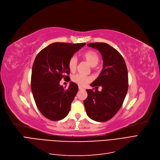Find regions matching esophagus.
<instances>
[{
	"mask_svg": "<svg viewBox=\"0 0 160 160\" xmlns=\"http://www.w3.org/2000/svg\"><path fill=\"white\" fill-rule=\"evenodd\" d=\"M78 88H79V90H84V88H82V87H81V86H79V87H78Z\"/></svg>",
	"mask_w": 160,
	"mask_h": 160,
	"instance_id": "obj_1",
	"label": "esophagus"
}]
</instances>
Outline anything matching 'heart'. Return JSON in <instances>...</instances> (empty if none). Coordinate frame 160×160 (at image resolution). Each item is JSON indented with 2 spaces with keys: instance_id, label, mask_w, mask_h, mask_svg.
Listing matches in <instances>:
<instances>
[{
  "instance_id": "heart-1",
  "label": "heart",
  "mask_w": 160,
  "mask_h": 160,
  "mask_svg": "<svg viewBox=\"0 0 160 160\" xmlns=\"http://www.w3.org/2000/svg\"><path fill=\"white\" fill-rule=\"evenodd\" d=\"M82 57L88 62L91 67H94L98 64L99 61V56L98 53L93 50H88L82 54ZM77 62L78 60L75 56H72L70 58L68 62V69L70 72H74L77 67ZM72 80L74 83L80 86L86 85L90 81V78L82 74H76L72 77Z\"/></svg>"
}]
</instances>
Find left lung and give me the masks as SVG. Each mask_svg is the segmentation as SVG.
<instances>
[{
    "mask_svg": "<svg viewBox=\"0 0 160 160\" xmlns=\"http://www.w3.org/2000/svg\"><path fill=\"white\" fill-rule=\"evenodd\" d=\"M98 49L103 58L101 73L90 84L99 92L86 90L88 97L84 100L88 116L93 121L104 122L111 119L121 108L128 91V71L123 57L113 47L105 43L88 44Z\"/></svg>",
    "mask_w": 160,
    "mask_h": 160,
    "instance_id": "left-lung-1",
    "label": "left lung"
}]
</instances>
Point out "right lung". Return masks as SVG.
<instances>
[{"label": "right lung", "mask_w": 160, "mask_h": 160, "mask_svg": "<svg viewBox=\"0 0 160 160\" xmlns=\"http://www.w3.org/2000/svg\"><path fill=\"white\" fill-rule=\"evenodd\" d=\"M85 43L72 44L54 43L41 50L32 67L31 88L35 104L44 117L59 121L66 117L78 90V85L70 82L67 89L60 81L68 77V62Z\"/></svg>", "instance_id": "1"}]
</instances>
